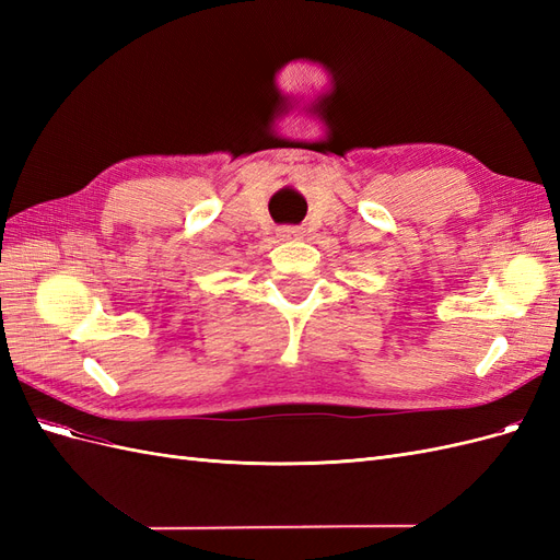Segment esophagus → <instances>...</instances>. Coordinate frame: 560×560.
<instances>
[{
	"instance_id": "esophagus-1",
	"label": "esophagus",
	"mask_w": 560,
	"mask_h": 560,
	"mask_svg": "<svg viewBox=\"0 0 560 560\" xmlns=\"http://www.w3.org/2000/svg\"><path fill=\"white\" fill-rule=\"evenodd\" d=\"M301 226H284V229H280V238H301Z\"/></svg>"
}]
</instances>
